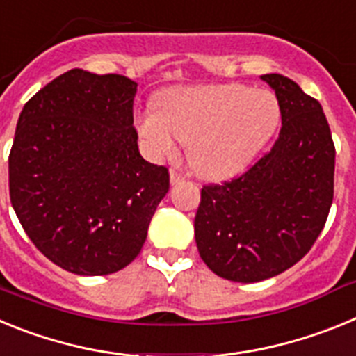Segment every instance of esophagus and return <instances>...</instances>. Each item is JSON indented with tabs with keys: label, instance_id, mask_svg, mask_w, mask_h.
Wrapping results in <instances>:
<instances>
[{
	"label": "esophagus",
	"instance_id": "1",
	"mask_svg": "<svg viewBox=\"0 0 356 356\" xmlns=\"http://www.w3.org/2000/svg\"><path fill=\"white\" fill-rule=\"evenodd\" d=\"M169 176H171V184L176 185V184H181V181L185 180V176L181 175V172L175 171V169H171V172H169Z\"/></svg>",
	"mask_w": 356,
	"mask_h": 356
}]
</instances>
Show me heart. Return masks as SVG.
I'll return each mask as SVG.
<instances>
[{
	"mask_svg": "<svg viewBox=\"0 0 356 356\" xmlns=\"http://www.w3.org/2000/svg\"><path fill=\"white\" fill-rule=\"evenodd\" d=\"M282 118L278 97L241 83L180 87L159 97V110L137 119L144 147L153 159H175L180 143L197 175L222 180L257 159Z\"/></svg>",
	"mask_w": 356,
	"mask_h": 356,
	"instance_id": "1",
	"label": "heart"
}]
</instances>
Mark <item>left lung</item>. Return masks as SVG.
I'll list each match as a JSON object with an SVG mask.
<instances>
[{
    "label": "left lung",
    "instance_id": "obj_1",
    "mask_svg": "<svg viewBox=\"0 0 356 356\" xmlns=\"http://www.w3.org/2000/svg\"><path fill=\"white\" fill-rule=\"evenodd\" d=\"M282 108L271 151L248 171L201 188L194 217L200 257L229 282L287 271L310 251L333 201L335 146L319 102L282 74H264Z\"/></svg>",
    "mask_w": 356,
    "mask_h": 356
}]
</instances>
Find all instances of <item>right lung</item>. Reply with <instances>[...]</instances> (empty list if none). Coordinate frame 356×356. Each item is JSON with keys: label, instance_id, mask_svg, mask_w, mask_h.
<instances>
[{"label": "right lung", "instance_id": "obj_1", "mask_svg": "<svg viewBox=\"0 0 356 356\" xmlns=\"http://www.w3.org/2000/svg\"><path fill=\"white\" fill-rule=\"evenodd\" d=\"M135 94L127 76L71 69L19 115L12 207L37 250L74 275H112L134 262L169 191L168 168L139 153Z\"/></svg>", "mask_w": 356, "mask_h": 356}]
</instances>
